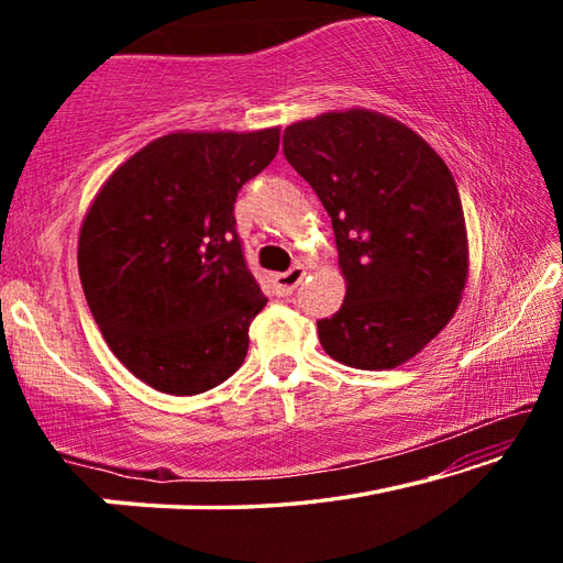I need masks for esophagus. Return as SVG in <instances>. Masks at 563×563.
<instances>
[{
  "mask_svg": "<svg viewBox=\"0 0 563 563\" xmlns=\"http://www.w3.org/2000/svg\"><path fill=\"white\" fill-rule=\"evenodd\" d=\"M302 278H305L302 265H292L288 273H280V275H275V278H273L275 292H278L280 298H285V295H292V290L298 288V285L302 283Z\"/></svg>",
  "mask_w": 563,
  "mask_h": 563,
  "instance_id": "34e87169",
  "label": "esophagus"
}]
</instances>
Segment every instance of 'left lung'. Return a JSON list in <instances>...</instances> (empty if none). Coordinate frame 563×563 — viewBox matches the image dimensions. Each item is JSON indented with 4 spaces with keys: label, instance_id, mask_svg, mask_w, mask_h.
Returning <instances> with one entry per match:
<instances>
[{
    "label": "left lung",
    "instance_id": "1",
    "mask_svg": "<svg viewBox=\"0 0 563 563\" xmlns=\"http://www.w3.org/2000/svg\"><path fill=\"white\" fill-rule=\"evenodd\" d=\"M283 154L332 221L345 302L320 345L357 369H393L440 335L460 305L470 251L460 190L412 129L352 109L298 121Z\"/></svg>",
    "mask_w": 563,
    "mask_h": 563
}]
</instances>
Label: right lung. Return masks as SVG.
Wrapping results in <instances>:
<instances>
[{"instance_id": "1", "label": "right lung", "mask_w": 563, "mask_h": 563, "mask_svg": "<svg viewBox=\"0 0 563 563\" xmlns=\"http://www.w3.org/2000/svg\"><path fill=\"white\" fill-rule=\"evenodd\" d=\"M278 144V129L168 133L113 170L84 218L91 316L113 355L158 393H206L243 365L268 298L247 271L233 203Z\"/></svg>"}]
</instances>
